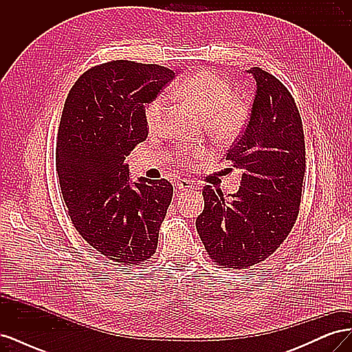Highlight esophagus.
Segmentation results:
<instances>
[{"instance_id":"esophagus-1","label":"esophagus","mask_w":352,"mask_h":352,"mask_svg":"<svg viewBox=\"0 0 352 352\" xmlns=\"http://www.w3.org/2000/svg\"><path fill=\"white\" fill-rule=\"evenodd\" d=\"M176 188L179 189V190H192V189H195V186L189 182V180H180V182H177V185H176Z\"/></svg>"}]
</instances>
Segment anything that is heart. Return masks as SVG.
Segmentation results:
<instances>
[{"mask_svg": "<svg viewBox=\"0 0 352 352\" xmlns=\"http://www.w3.org/2000/svg\"><path fill=\"white\" fill-rule=\"evenodd\" d=\"M176 94L188 101L192 107L204 116V123L208 133L220 142H232L242 133L250 117L248 102L232 97L230 83L216 73L201 70L190 74L179 85ZM166 111V98L157 97L145 110V122L151 133L162 129ZM208 157L206 148H180L176 153L179 164L190 167Z\"/></svg>", "mask_w": 352, "mask_h": 352, "instance_id": "1", "label": "heart"}]
</instances>
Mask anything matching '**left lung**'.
I'll use <instances>...</instances> for the list:
<instances>
[{"label":"left lung","mask_w":352,"mask_h":352,"mask_svg":"<svg viewBox=\"0 0 352 352\" xmlns=\"http://www.w3.org/2000/svg\"><path fill=\"white\" fill-rule=\"evenodd\" d=\"M248 122L226 160L242 170L236 194L202 189L198 235L210 258L229 269H248L269 258L289 235L300 212L305 144L300 111L285 85L260 67Z\"/></svg>","instance_id":"obj_1"}]
</instances>
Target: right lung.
Instances as JSON below:
<instances>
[{
    "mask_svg": "<svg viewBox=\"0 0 352 352\" xmlns=\"http://www.w3.org/2000/svg\"><path fill=\"white\" fill-rule=\"evenodd\" d=\"M175 72L113 60L74 82L63 109L56 168L73 226L104 257L140 265L155 254L172 202L166 179L131 182L126 157L146 140L145 105Z\"/></svg>",
    "mask_w": 352,
    "mask_h": 352,
    "instance_id": "obj_1",
    "label": "right lung"
}]
</instances>
